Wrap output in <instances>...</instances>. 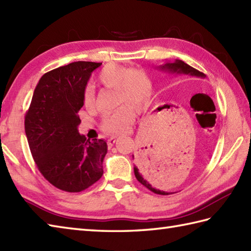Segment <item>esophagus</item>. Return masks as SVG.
<instances>
[{"instance_id":"obj_1","label":"esophagus","mask_w":251,"mask_h":251,"mask_svg":"<svg viewBox=\"0 0 251 251\" xmlns=\"http://www.w3.org/2000/svg\"><path fill=\"white\" fill-rule=\"evenodd\" d=\"M115 141H116V137L115 136H112V137H110L109 139H107V145H109L110 147H112L113 145L115 144Z\"/></svg>"}]
</instances>
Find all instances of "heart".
Returning a JSON list of instances; mask_svg holds the SVG:
<instances>
[{
    "label": "heart",
    "instance_id": "1",
    "mask_svg": "<svg viewBox=\"0 0 251 251\" xmlns=\"http://www.w3.org/2000/svg\"><path fill=\"white\" fill-rule=\"evenodd\" d=\"M101 85L115 88L117 102H128L119 109L107 113L101 123L103 131L119 135L126 131L137 114V106L144 109L149 104L152 96V82L148 74L140 68H127L120 64L110 63L98 75ZM83 103L91 107L95 103V93L91 87L83 92Z\"/></svg>",
    "mask_w": 251,
    "mask_h": 251
}]
</instances>
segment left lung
I'll return each instance as SVG.
<instances>
[{
  "label": "left lung",
  "instance_id": "obj_1",
  "mask_svg": "<svg viewBox=\"0 0 251 251\" xmlns=\"http://www.w3.org/2000/svg\"><path fill=\"white\" fill-rule=\"evenodd\" d=\"M159 71L169 74H185V75L196 76V77H204V74L196 70V68L189 66L188 64L180 60H175L174 62H166L163 65L158 67ZM132 159H135L134 154H132ZM137 165H134V172L137 180L142 184L145 187L151 190L152 193L158 195H172L175 194L173 191H165L158 188L155 186V181L153 177L158 175L159 171L162 168H164V159H162V154L160 153V144L156 146H149L146 147V149L141 152V153L136 158ZM166 163V159H165ZM159 166V170H157V166Z\"/></svg>",
  "mask_w": 251,
  "mask_h": 251
}]
</instances>
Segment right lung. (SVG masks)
Instances as JSON below:
<instances>
[{
    "mask_svg": "<svg viewBox=\"0 0 251 251\" xmlns=\"http://www.w3.org/2000/svg\"><path fill=\"white\" fill-rule=\"evenodd\" d=\"M101 64L74 62L44 74L25 116V131L38 170L54 187L68 193L87 189L103 175L106 142L80 135L77 115L91 73Z\"/></svg>",
    "mask_w": 251,
    "mask_h": 251,
    "instance_id": "add662e5",
    "label": "right lung"
}]
</instances>
